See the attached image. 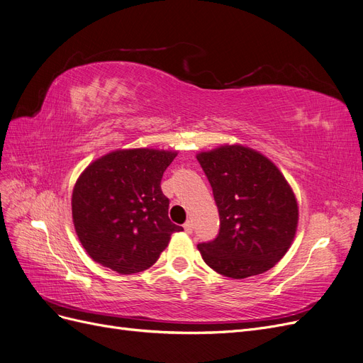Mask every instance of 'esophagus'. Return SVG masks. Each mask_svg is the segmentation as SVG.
Here are the masks:
<instances>
[{
    "instance_id": "obj_1",
    "label": "esophagus",
    "mask_w": 363,
    "mask_h": 363,
    "mask_svg": "<svg viewBox=\"0 0 363 363\" xmlns=\"http://www.w3.org/2000/svg\"><path fill=\"white\" fill-rule=\"evenodd\" d=\"M183 228H184V230L187 232V234H191V232L194 230V223H192V220H187Z\"/></svg>"
}]
</instances>
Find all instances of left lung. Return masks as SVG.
I'll return each instance as SVG.
<instances>
[{
    "instance_id": "left-lung-1",
    "label": "left lung",
    "mask_w": 363,
    "mask_h": 363,
    "mask_svg": "<svg viewBox=\"0 0 363 363\" xmlns=\"http://www.w3.org/2000/svg\"><path fill=\"white\" fill-rule=\"evenodd\" d=\"M219 208V235L198 244L204 262L235 280L264 274L295 238L299 208L291 184L271 159L242 144L196 155Z\"/></svg>"
}]
</instances>
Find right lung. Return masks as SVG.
I'll list each match as a JSON object with an SVG mask.
<instances>
[{
    "label": "right lung",
    "instance_id": "obj_1",
    "mask_svg": "<svg viewBox=\"0 0 363 363\" xmlns=\"http://www.w3.org/2000/svg\"><path fill=\"white\" fill-rule=\"evenodd\" d=\"M177 150L119 149L95 159L71 196L76 234L96 264L119 274L150 268L172 232L161 180Z\"/></svg>",
    "mask_w": 363,
    "mask_h": 363
}]
</instances>
